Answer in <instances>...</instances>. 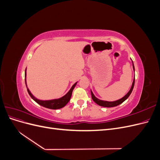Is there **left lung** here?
<instances>
[{
	"mask_svg": "<svg viewBox=\"0 0 160 160\" xmlns=\"http://www.w3.org/2000/svg\"><path fill=\"white\" fill-rule=\"evenodd\" d=\"M133 70L135 71V68H134V65H133ZM134 84H135V77L133 79V83H132V88H131L129 91L128 92V93L125 95L123 98H122V99H120L118 101H102V100H100L99 99H98L97 98H95V95H93V92L91 91V98H92V99H93L95 102L100 105V106H102V107H105V108H112V107H115V106H118L119 105V104L122 103L124 101L126 100L128 98L129 96L130 95V94L132 93V92L133 91V87H134Z\"/></svg>",
	"mask_w": 160,
	"mask_h": 160,
	"instance_id": "left-lung-1",
	"label": "left lung"
}]
</instances>
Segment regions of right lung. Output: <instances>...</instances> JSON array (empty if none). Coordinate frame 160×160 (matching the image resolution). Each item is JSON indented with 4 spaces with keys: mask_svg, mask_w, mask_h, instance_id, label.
I'll return each instance as SVG.
<instances>
[{
    "mask_svg": "<svg viewBox=\"0 0 160 160\" xmlns=\"http://www.w3.org/2000/svg\"><path fill=\"white\" fill-rule=\"evenodd\" d=\"M25 84L27 86V91L28 94L31 96V98L35 101L36 102L39 104L40 105L42 106V107H45L46 108L48 109H61L62 108L65 107V106L68 103V102L69 101L72 95V92L73 89L75 88V87L77 84V83H75L72 86V88H71V89L69 91L68 93H67L65 95H64L62 98H59V99H52V100H46V101H43V100H39L37 98H35L34 97L32 93H31V91H29V89H28L27 85V83H26V69H25Z\"/></svg>",
    "mask_w": 160,
    "mask_h": 160,
    "instance_id": "obj_1",
    "label": "right lung"
}]
</instances>
